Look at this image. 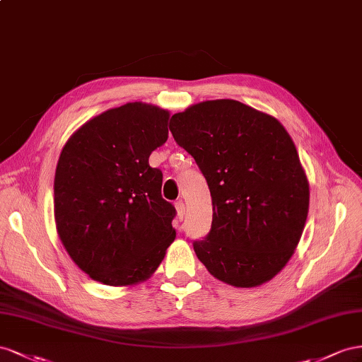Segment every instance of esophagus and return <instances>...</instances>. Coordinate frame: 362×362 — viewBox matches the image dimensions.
Instances as JSON below:
<instances>
[{
  "instance_id": "34e87169",
  "label": "esophagus",
  "mask_w": 362,
  "mask_h": 362,
  "mask_svg": "<svg viewBox=\"0 0 362 362\" xmlns=\"http://www.w3.org/2000/svg\"><path fill=\"white\" fill-rule=\"evenodd\" d=\"M175 211H177V216H179V220H183L185 212H187V208H185V203H183L182 200H179L177 203H175Z\"/></svg>"
}]
</instances>
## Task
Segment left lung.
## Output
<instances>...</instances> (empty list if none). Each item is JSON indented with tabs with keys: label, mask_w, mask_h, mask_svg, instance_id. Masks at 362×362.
I'll list each match as a JSON object with an SVG mask.
<instances>
[{
	"label": "left lung",
	"mask_w": 362,
	"mask_h": 362,
	"mask_svg": "<svg viewBox=\"0 0 362 362\" xmlns=\"http://www.w3.org/2000/svg\"><path fill=\"white\" fill-rule=\"evenodd\" d=\"M170 130L202 170L212 226L194 252L218 281L259 286L300 241L309 182L291 136L274 117L236 100H209L174 113Z\"/></svg>",
	"instance_id": "obj_1"
}]
</instances>
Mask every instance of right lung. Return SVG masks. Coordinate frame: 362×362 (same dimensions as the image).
<instances>
[{"label": "right lung", "mask_w": 362, "mask_h": 362, "mask_svg": "<svg viewBox=\"0 0 362 362\" xmlns=\"http://www.w3.org/2000/svg\"><path fill=\"white\" fill-rule=\"evenodd\" d=\"M170 112L127 103L72 133L54 175L57 235L76 265L110 286H130L158 270L175 238L174 206L162 199L153 150L168 139Z\"/></svg>", "instance_id": "right-lung-1"}]
</instances>
